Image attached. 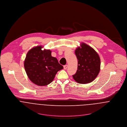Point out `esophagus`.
Here are the masks:
<instances>
[{
  "instance_id": "esophagus-1",
  "label": "esophagus",
  "mask_w": 127,
  "mask_h": 127,
  "mask_svg": "<svg viewBox=\"0 0 127 127\" xmlns=\"http://www.w3.org/2000/svg\"><path fill=\"white\" fill-rule=\"evenodd\" d=\"M67 67H68V65H65L64 66V69H66L67 68Z\"/></svg>"
}]
</instances>
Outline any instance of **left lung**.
<instances>
[{
	"instance_id": "left-lung-1",
	"label": "left lung",
	"mask_w": 127,
	"mask_h": 127,
	"mask_svg": "<svg viewBox=\"0 0 127 127\" xmlns=\"http://www.w3.org/2000/svg\"><path fill=\"white\" fill-rule=\"evenodd\" d=\"M75 49L78 67L74 80L79 84H86L94 81L100 71L101 60L97 52L90 45L82 42Z\"/></svg>"
}]
</instances>
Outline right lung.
<instances>
[{"instance_id":"obj_1","label":"right lung","mask_w":127,"mask_h":127,"mask_svg":"<svg viewBox=\"0 0 127 127\" xmlns=\"http://www.w3.org/2000/svg\"><path fill=\"white\" fill-rule=\"evenodd\" d=\"M38 45L30 49L24 62V66L30 80L38 86H45L54 79L57 73L63 69L50 49Z\"/></svg>"}]
</instances>
